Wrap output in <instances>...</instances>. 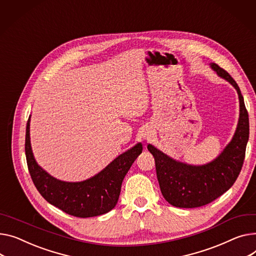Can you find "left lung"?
I'll list each match as a JSON object with an SVG mask.
<instances>
[{"mask_svg": "<svg viewBox=\"0 0 256 256\" xmlns=\"http://www.w3.org/2000/svg\"><path fill=\"white\" fill-rule=\"evenodd\" d=\"M211 68L218 76L236 88L240 100V116L236 132L228 145L213 162L192 166L177 162L149 144L154 158L156 176L166 200L178 208L205 206L228 192L239 176L249 139V117L240 88L232 77L217 64Z\"/></svg>", "mask_w": 256, "mask_h": 256, "instance_id": "obj_1", "label": "left lung"}]
</instances>
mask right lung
<instances>
[{"label":"right lung","instance_id":"obj_1","mask_svg":"<svg viewBox=\"0 0 256 256\" xmlns=\"http://www.w3.org/2000/svg\"><path fill=\"white\" fill-rule=\"evenodd\" d=\"M30 118L26 130V156L32 180L40 194L66 214L88 218L111 211L120 194L122 184L132 162L143 150L138 143L110 162L103 171L81 182L60 181L37 164L30 140Z\"/></svg>","mask_w":256,"mask_h":256}]
</instances>
